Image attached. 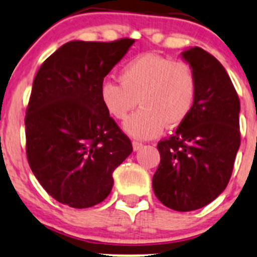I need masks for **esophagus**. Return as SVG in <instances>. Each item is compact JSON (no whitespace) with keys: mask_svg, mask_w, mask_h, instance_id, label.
I'll list each match as a JSON object with an SVG mask.
<instances>
[{"mask_svg":"<svg viewBox=\"0 0 257 257\" xmlns=\"http://www.w3.org/2000/svg\"><path fill=\"white\" fill-rule=\"evenodd\" d=\"M143 143H142V142H133V149L134 150H139V149H142V148H143Z\"/></svg>","mask_w":257,"mask_h":257,"instance_id":"obj_1","label":"esophagus"}]
</instances>
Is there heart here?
<instances>
[{
    "mask_svg": "<svg viewBox=\"0 0 257 257\" xmlns=\"http://www.w3.org/2000/svg\"><path fill=\"white\" fill-rule=\"evenodd\" d=\"M119 82L105 79L99 95L103 107L116 120H123L124 131L138 139L159 136L163 129L181 125L194 107L196 78L190 64L154 53L132 58L121 67Z\"/></svg>",
    "mask_w": 257,
    "mask_h": 257,
    "instance_id": "heart-1",
    "label": "heart"
}]
</instances>
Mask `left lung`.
<instances>
[{
	"label": "left lung",
	"mask_w": 257,
	"mask_h": 257,
	"mask_svg": "<svg viewBox=\"0 0 257 257\" xmlns=\"http://www.w3.org/2000/svg\"><path fill=\"white\" fill-rule=\"evenodd\" d=\"M196 78L191 113L175 133L158 143L155 196L168 208L191 211L226 188L240 147V99L222 64L200 47L183 52Z\"/></svg>",
	"instance_id": "1"
}]
</instances>
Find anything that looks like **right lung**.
Returning a JSON list of instances; mask_svg holds the SVG:
<instances>
[{
  "instance_id": "right-lung-1",
  "label": "right lung",
  "mask_w": 257,
  "mask_h": 257,
  "mask_svg": "<svg viewBox=\"0 0 257 257\" xmlns=\"http://www.w3.org/2000/svg\"><path fill=\"white\" fill-rule=\"evenodd\" d=\"M134 43L72 41L38 69L26 110V154L33 174L61 204L84 209L110 194L113 172L133 152L103 107L104 77Z\"/></svg>"
}]
</instances>
